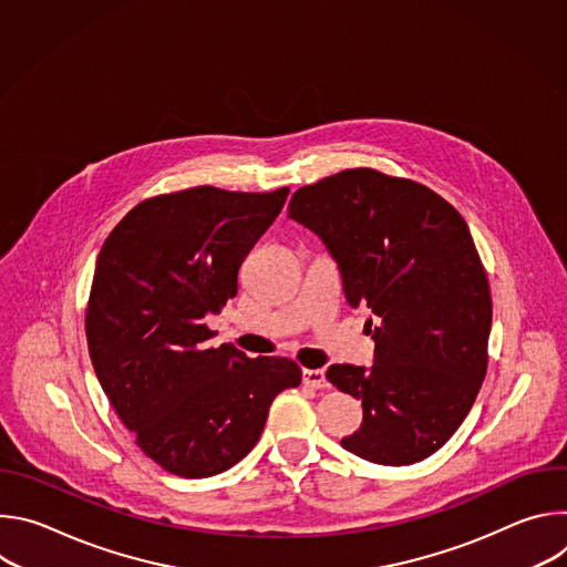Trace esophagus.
<instances>
[{"instance_id": "34e87169", "label": "esophagus", "mask_w": 567, "mask_h": 567, "mask_svg": "<svg viewBox=\"0 0 567 567\" xmlns=\"http://www.w3.org/2000/svg\"><path fill=\"white\" fill-rule=\"evenodd\" d=\"M302 383L307 388H313V390L330 388V381L326 379V372H322V370H305L302 372Z\"/></svg>"}]
</instances>
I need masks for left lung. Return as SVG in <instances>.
<instances>
[{
	"mask_svg": "<svg viewBox=\"0 0 567 567\" xmlns=\"http://www.w3.org/2000/svg\"><path fill=\"white\" fill-rule=\"evenodd\" d=\"M289 217L326 241L348 302L377 316L374 365L334 363L326 374L363 406L341 446L385 466L433 455L468 415L489 363L492 291L464 217L429 186L374 168L298 188Z\"/></svg>",
	"mask_w": 567,
	"mask_h": 567,
	"instance_id": "8db88e82",
	"label": "left lung"
}]
</instances>
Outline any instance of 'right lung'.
Here are the masks:
<instances>
[{
	"label": "right lung",
	"instance_id": "obj_1",
	"mask_svg": "<svg viewBox=\"0 0 567 567\" xmlns=\"http://www.w3.org/2000/svg\"><path fill=\"white\" fill-rule=\"evenodd\" d=\"M289 188L195 186L136 204L107 235L85 311L96 377L134 444L182 477L217 475L260 440L287 357L210 348L204 322L237 293V271Z\"/></svg>",
	"mask_w": 567,
	"mask_h": 567
}]
</instances>
